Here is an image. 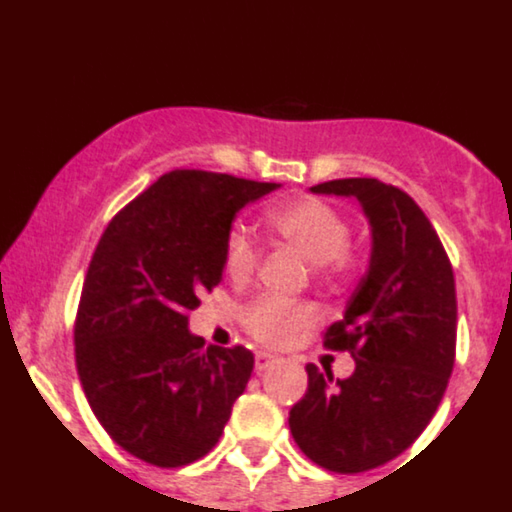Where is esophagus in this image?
<instances>
[{"mask_svg":"<svg viewBox=\"0 0 512 512\" xmlns=\"http://www.w3.org/2000/svg\"><path fill=\"white\" fill-rule=\"evenodd\" d=\"M274 363H277V358H272V355H267V353H255V370H257V373H262V370L272 368Z\"/></svg>","mask_w":512,"mask_h":512,"instance_id":"34e87169","label":"esophagus"}]
</instances>
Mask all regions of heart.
<instances>
[{
    "label": "heart",
    "instance_id": "1",
    "mask_svg": "<svg viewBox=\"0 0 512 512\" xmlns=\"http://www.w3.org/2000/svg\"><path fill=\"white\" fill-rule=\"evenodd\" d=\"M265 225L282 245L316 265L319 277L328 284L346 282L358 267V257L348 245V218L324 198L304 196L270 206L265 211ZM223 267L233 282H247L255 272L257 247L242 228H233L225 238ZM311 321L314 309L309 304L282 297H260L242 309L245 331L267 348L289 346Z\"/></svg>",
    "mask_w": 512,
    "mask_h": 512
}]
</instances>
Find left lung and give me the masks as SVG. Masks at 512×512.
Masks as SVG:
<instances>
[{
    "label": "left lung",
    "instance_id": "1",
    "mask_svg": "<svg viewBox=\"0 0 512 512\" xmlns=\"http://www.w3.org/2000/svg\"><path fill=\"white\" fill-rule=\"evenodd\" d=\"M314 193L358 198L373 230L368 274L324 346L355 358L351 378L306 365L309 387L289 412L297 446L321 469H378L410 449L444 397L456 358L449 255L422 208L378 179H336Z\"/></svg>",
    "mask_w": 512,
    "mask_h": 512
}]
</instances>
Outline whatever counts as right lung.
<instances>
[{
    "mask_svg": "<svg viewBox=\"0 0 512 512\" xmlns=\"http://www.w3.org/2000/svg\"><path fill=\"white\" fill-rule=\"evenodd\" d=\"M279 184L176 169L129 201L93 252L75 316L90 410L137 459L176 469L218 444L255 358L203 348L188 314L223 279L235 215Z\"/></svg>",
    "mask_w": 512,
    "mask_h": 512,
    "instance_id": "right-lung-1",
    "label": "right lung"
}]
</instances>
